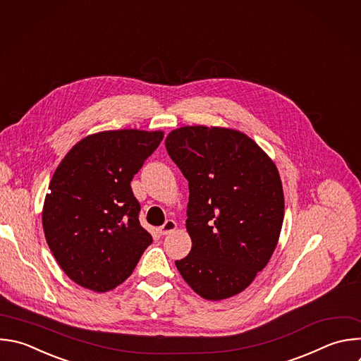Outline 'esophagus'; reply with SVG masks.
<instances>
[{
  "instance_id": "esophagus-1",
  "label": "esophagus",
  "mask_w": 361,
  "mask_h": 361,
  "mask_svg": "<svg viewBox=\"0 0 361 361\" xmlns=\"http://www.w3.org/2000/svg\"><path fill=\"white\" fill-rule=\"evenodd\" d=\"M176 228H177V224H176L173 219H167V221L159 228V232H160L161 235H167V233L173 232Z\"/></svg>"
}]
</instances>
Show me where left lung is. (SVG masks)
Returning <instances> with one entry per match:
<instances>
[{
	"label": "left lung",
	"instance_id": "obj_1",
	"mask_svg": "<svg viewBox=\"0 0 361 361\" xmlns=\"http://www.w3.org/2000/svg\"><path fill=\"white\" fill-rule=\"evenodd\" d=\"M188 181L190 254L176 261L183 279L208 300L247 289L269 262L283 222L276 166L244 133L185 126L166 139Z\"/></svg>",
	"mask_w": 361,
	"mask_h": 361
}]
</instances>
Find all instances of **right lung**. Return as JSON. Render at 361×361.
I'll return each instance as SVG.
<instances>
[{"label": "right lung", "mask_w": 361, "mask_h": 361, "mask_svg": "<svg viewBox=\"0 0 361 361\" xmlns=\"http://www.w3.org/2000/svg\"><path fill=\"white\" fill-rule=\"evenodd\" d=\"M161 140V132H102L80 140L58 166L42 225L56 262L78 285L116 288L153 243L130 183Z\"/></svg>", "instance_id": "add662e5"}]
</instances>
